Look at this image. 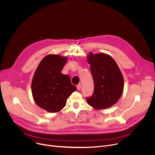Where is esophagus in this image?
<instances>
[{"mask_svg":"<svg viewBox=\"0 0 155 155\" xmlns=\"http://www.w3.org/2000/svg\"><path fill=\"white\" fill-rule=\"evenodd\" d=\"M76 87H77V89H78V90L81 89V84H78Z\"/></svg>","mask_w":155,"mask_h":155,"instance_id":"1","label":"esophagus"}]
</instances>
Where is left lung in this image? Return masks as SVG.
<instances>
[{"label": "left lung", "mask_w": 155, "mask_h": 155, "mask_svg": "<svg viewBox=\"0 0 155 155\" xmlns=\"http://www.w3.org/2000/svg\"><path fill=\"white\" fill-rule=\"evenodd\" d=\"M87 58L94 84L93 95L86 99L87 102L97 110L109 108L122 96L124 87L122 73L112 57L107 54H94L90 52Z\"/></svg>", "instance_id": "1"}]
</instances>
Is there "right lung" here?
<instances>
[{
  "instance_id": "1",
  "label": "right lung",
  "mask_w": 155,
  "mask_h": 155,
  "mask_svg": "<svg viewBox=\"0 0 155 155\" xmlns=\"http://www.w3.org/2000/svg\"><path fill=\"white\" fill-rule=\"evenodd\" d=\"M68 58L59 54H48L40 63L31 81L33 100L40 107L47 112L56 113L62 110L67 99L74 91L68 75L63 74Z\"/></svg>"
}]
</instances>
